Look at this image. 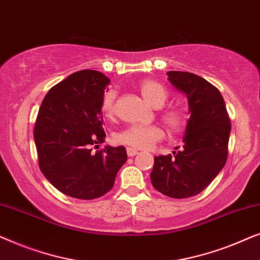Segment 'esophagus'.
I'll use <instances>...</instances> for the list:
<instances>
[{
    "instance_id": "esophagus-1",
    "label": "esophagus",
    "mask_w": 260,
    "mask_h": 260,
    "mask_svg": "<svg viewBox=\"0 0 260 260\" xmlns=\"http://www.w3.org/2000/svg\"><path fill=\"white\" fill-rule=\"evenodd\" d=\"M126 152H127V156H129V157H133V156H136L138 154V150H136V149H134V148H127Z\"/></svg>"
}]
</instances>
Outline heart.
<instances>
[{
	"label": "heart",
	"mask_w": 260,
	"mask_h": 260,
	"mask_svg": "<svg viewBox=\"0 0 260 260\" xmlns=\"http://www.w3.org/2000/svg\"><path fill=\"white\" fill-rule=\"evenodd\" d=\"M138 91L148 103L155 108L162 106L168 99V91L152 79H144L138 84ZM117 91L113 88L105 91L102 98V111L105 116H113L116 110ZM161 118L169 130L177 133L187 125L186 115L177 108H167L161 111ZM165 133L157 125H130L116 135V141L120 144L135 149H149L163 140Z\"/></svg>",
	"instance_id": "1"
}]
</instances>
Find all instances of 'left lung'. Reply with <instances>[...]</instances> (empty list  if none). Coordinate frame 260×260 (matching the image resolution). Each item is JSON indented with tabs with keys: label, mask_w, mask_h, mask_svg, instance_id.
<instances>
[{
	"label": "left lung",
	"mask_w": 260,
	"mask_h": 260,
	"mask_svg": "<svg viewBox=\"0 0 260 260\" xmlns=\"http://www.w3.org/2000/svg\"><path fill=\"white\" fill-rule=\"evenodd\" d=\"M167 74L170 83L187 95L190 117L182 149L174 155L156 156L150 179L159 193L186 199L201 193L225 166L231 122L214 85L189 72L169 71Z\"/></svg>",
	"instance_id": "8db88e82"
}]
</instances>
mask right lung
<instances>
[{"instance_id": "add662e5", "label": "right lung", "mask_w": 260, "mask_h": 260, "mask_svg": "<svg viewBox=\"0 0 260 260\" xmlns=\"http://www.w3.org/2000/svg\"><path fill=\"white\" fill-rule=\"evenodd\" d=\"M110 84L105 74L83 70L71 74L45 95L34 126L39 167L61 193L81 200L111 190L126 162V150L105 147L102 98Z\"/></svg>"}]
</instances>
